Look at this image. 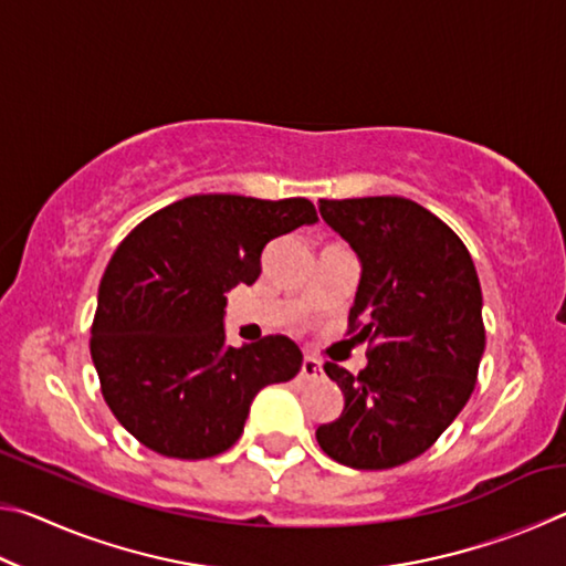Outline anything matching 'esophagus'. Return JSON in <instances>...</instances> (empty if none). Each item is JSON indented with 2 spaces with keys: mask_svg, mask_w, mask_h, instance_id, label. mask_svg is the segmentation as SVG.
<instances>
[{
  "mask_svg": "<svg viewBox=\"0 0 566 566\" xmlns=\"http://www.w3.org/2000/svg\"><path fill=\"white\" fill-rule=\"evenodd\" d=\"M300 377L304 381H319L324 377V369L322 364L314 359V357H304L302 359V369H300Z\"/></svg>",
  "mask_w": 566,
  "mask_h": 566,
  "instance_id": "34e87169",
  "label": "esophagus"
}]
</instances>
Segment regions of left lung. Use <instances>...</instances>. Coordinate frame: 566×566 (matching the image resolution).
I'll list each match as a JSON object with an SVG mask.
<instances>
[{"label": "left lung", "mask_w": 566, "mask_h": 566, "mask_svg": "<svg viewBox=\"0 0 566 566\" xmlns=\"http://www.w3.org/2000/svg\"><path fill=\"white\" fill-rule=\"evenodd\" d=\"M319 214L361 264L349 324L369 354L359 375L324 364L344 409L317 442L344 467H399L427 452L472 397L482 286L462 239L411 199H319Z\"/></svg>", "instance_id": "8db88e82"}]
</instances>
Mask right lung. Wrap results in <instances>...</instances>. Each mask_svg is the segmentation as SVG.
Listing matches in <instances>:
<instances>
[{
  "label": "right lung",
  "instance_id": "right-lung-1",
  "mask_svg": "<svg viewBox=\"0 0 566 566\" xmlns=\"http://www.w3.org/2000/svg\"><path fill=\"white\" fill-rule=\"evenodd\" d=\"M314 222L302 197L195 195L147 217L117 247L90 349L112 415L151 452H227L254 397L300 371L302 352L284 334L229 347L224 294L260 280L272 239Z\"/></svg>",
  "mask_w": 566,
  "mask_h": 566
}]
</instances>
